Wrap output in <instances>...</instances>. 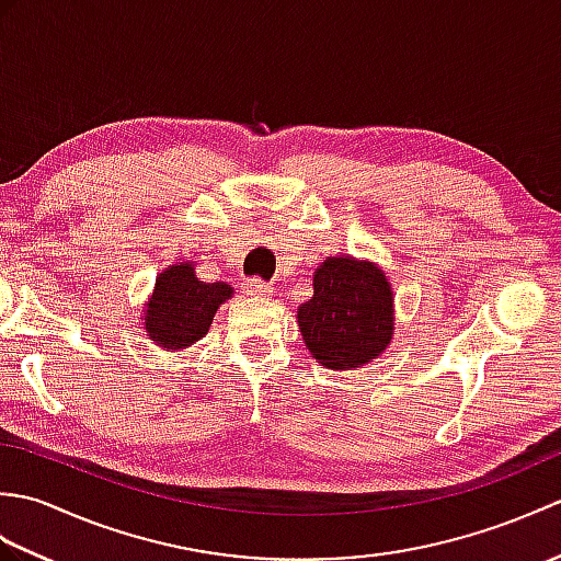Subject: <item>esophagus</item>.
Segmentation results:
<instances>
[{
    "label": "esophagus",
    "instance_id": "esophagus-1",
    "mask_svg": "<svg viewBox=\"0 0 561 561\" xmlns=\"http://www.w3.org/2000/svg\"><path fill=\"white\" fill-rule=\"evenodd\" d=\"M243 291L248 294V296H260V299H267V296H272V287L270 284H265L262 279H248L245 284H243Z\"/></svg>",
    "mask_w": 561,
    "mask_h": 561
}]
</instances>
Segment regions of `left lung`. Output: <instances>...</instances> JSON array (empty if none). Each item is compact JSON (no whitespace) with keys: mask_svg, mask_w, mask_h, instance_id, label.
Here are the masks:
<instances>
[{"mask_svg":"<svg viewBox=\"0 0 561 561\" xmlns=\"http://www.w3.org/2000/svg\"><path fill=\"white\" fill-rule=\"evenodd\" d=\"M296 318L320 366L350 371L378 359L396 330L386 272L368 260L328 257L313 274V296L299 306Z\"/></svg>","mask_w":561,"mask_h":561,"instance_id":"1","label":"left lung"}]
</instances>
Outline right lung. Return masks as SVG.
Listing matches in <instances>:
<instances>
[{"instance_id":"right-lung-1","label":"right lung","mask_w":561,"mask_h":561,"mask_svg":"<svg viewBox=\"0 0 561 561\" xmlns=\"http://www.w3.org/2000/svg\"><path fill=\"white\" fill-rule=\"evenodd\" d=\"M231 284L199 282L193 262H178L157 277L145 311V330L163 350H185L209 332L217 308L231 299Z\"/></svg>"}]
</instances>
